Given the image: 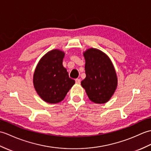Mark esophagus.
I'll list each match as a JSON object with an SVG mask.
<instances>
[{
  "instance_id": "34e87169",
  "label": "esophagus",
  "mask_w": 151,
  "mask_h": 151,
  "mask_svg": "<svg viewBox=\"0 0 151 151\" xmlns=\"http://www.w3.org/2000/svg\"><path fill=\"white\" fill-rule=\"evenodd\" d=\"M76 83H77V84H80V83H81V79H76Z\"/></svg>"
}]
</instances>
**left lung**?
<instances>
[{
  "instance_id": "1",
  "label": "left lung",
  "mask_w": 151,
  "mask_h": 151,
  "mask_svg": "<svg viewBox=\"0 0 151 151\" xmlns=\"http://www.w3.org/2000/svg\"><path fill=\"white\" fill-rule=\"evenodd\" d=\"M85 58L86 78L81 85L92 101L96 103L107 102L117 87V76L109 57L95 48L87 50Z\"/></svg>"
}]
</instances>
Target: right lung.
<instances>
[{"label": "right lung", "mask_w": 151, "mask_h": 151, "mask_svg": "<svg viewBox=\"0 0 151 151\" xmlns=\"http://www.w3.org/2000/svg\"><path fill=\"white\" fill-rule=\"evenodd\" d=\"M64 56V52L53 50L42 57L35 68L33 85L39 96L47 103L61 102L75 83L63 66Z\"/></svg>", "instance_id": "right-lung-1"}]
</instances>
